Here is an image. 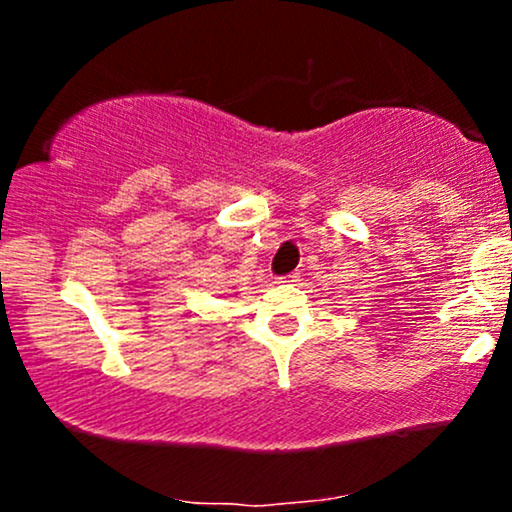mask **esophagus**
Masks as SVG:
<instances>
[{
    "mask_svg": "<svg viewBox=\"0 0 512 512\" xmlns=\"http://www.w3.org/2000/svg\"><path fill=\"white\" fill-rule=\"evenodd\" d=\"M298 276L296 274H289V276H284V281H296Z\"/></svg>",
    "mask_w": 512,
    "mask_h": 512,
    "instance_id": "1",
    "label": "esophagus"
}]
</instances>
